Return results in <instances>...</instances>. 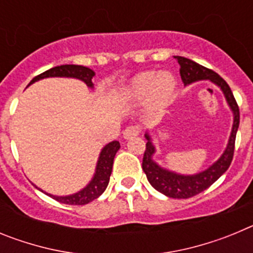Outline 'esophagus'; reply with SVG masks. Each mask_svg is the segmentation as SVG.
Listing matches in <instances>:
<instances>
[{
    "label": "esophagus",
    "instance_id": "esophagus-1",
    "mask_svg": "<svg viewBox=\"0 0 253 253\" xmlns=\"http://www.w3.org/2000/svg\"><path fill=\"white\" fill-rule=\"evenodd\" d=\"M137 135H139V128L135 126V125H130V126H128L123 131V137L125 139H131V138L137 137Z\"/></svg>",
    "mask_w": 253,
    "mask_h": 253
}]
</instances>
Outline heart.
Here are the masks:
<instances>
[{
	"instance_id": "b5f03b06",
	"label": "heart",
	"mask_w": 253,
	"mask_h": 253,
	"mask_svg": "<svg viewBox=\"0 0 253 253\" xmlns=\"http://www.w3.org/2000/svg\"><path fill=\"white\" fill-rule=\"evenodd\" d=\"M176 86V78L169 71L157 73L146 71L134 76L122 88L120 96L125 101L139 102L147 97L152 109L162 107L169 101Z\"/></svg>"
}]
</instances>
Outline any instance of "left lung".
I'll return each instance as SVG.
<instances>
[{"mask_svg":"<svg viewBox=\"0 0 253 253\" xmlns=\"http://www.w3.org/2000/svg\"><path fill=\"white\" fill-rule=\"evenodd\" d=\"M175 58L180 64L181 80H182L185 86L196 81H205V80L216 84L224 93L225 100H227L228 105L233 113V126H232L231 137L228 140L225 151L223 152V154L216 162L208 167L205 171L199 172L195 175H180V173H176L173 171L163 169L157 162H154L153 154L156 153V148L152 143L151 135L148 133L144 134L147 144L144 156H143L142 169L147 175L149 184L157 191L162 193L163 195L169 196V198L187 199L203 193L204 190L211 186L227 171L228 167L231 166V162L233 160L236 134L238 130V126H240V109H238L236 99L232 93L231 87L228 86L227 82L218 73L209 68H205L194 60L187 59L185 57L176 55Z\"/></svg>","mask_w":253,"mask_h":253,"instance_id":"8db88e82","label":"left lung"}]
</instances>
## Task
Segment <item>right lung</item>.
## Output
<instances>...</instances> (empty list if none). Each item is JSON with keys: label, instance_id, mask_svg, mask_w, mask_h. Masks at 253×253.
<instances>
[{"label": "right lung", "instance_id": "add662e5", "mask_svg": "<svg viewBox=\"0 0 253 253\" xmlns=\"http://www.w3.org/2000/svg\"><path fill=\"white\" fill-rule=\"evenodd\" d=\"M93 76H95V72H93L92 69L87 68V67L76 66V64H63V66L53 67V68L48 69L45 72L40 73L39 76H37V77H34L31 80L29 86H30L31 84H34V82L39 81V80H43V78L69 77L81 80V81L84 82L90 88H93ZM119 148L120 143L118 142V140H114V142H110L101 149L99 156V161H97V165H96L95 175H93L92 180L87 184L86 187L80 190L78 193L67 196H55L48 193L45 194L50 196V198L55 199L57 202L68 205H84L88 204V203L92 202V200H95V199H97L102 193H104L105 190H106L107 185H109L111 171H113L114 157H115L116 152L119 151ZM35 187H37L38 190H40L38 186ZM40 191H43V190H40Z\"/></svg>", "mask_w": 253, "mask_h": 253}]
</instances>
